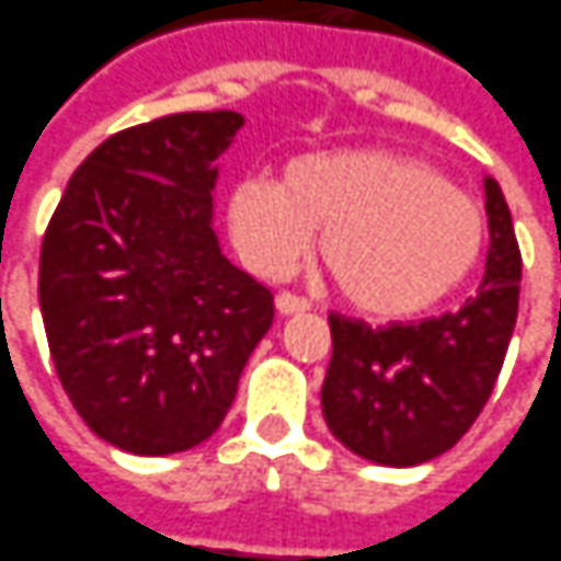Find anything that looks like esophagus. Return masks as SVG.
Returning a JSON list of instances; mask_svg holds the SVG:
<instances>
[{"label":"esophagus","mask_w":561,"mask_h":561,"mask_svg":"<svg viewBox=\"0 0 561 561\" xmlns=\"http://www.w3.org/2000/svg\"><path fill=\"white\" fill-rule=\"evenodd\" d=\"M274 306H277V311L280 314H299V311H308V299H302V296H296V293H277V299H274Z\"/></svg>","instance_id":"esophagus-1"}]
</instances>
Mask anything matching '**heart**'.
<instances>
[{
	"label": "heart",
	"mask_w": 561,
	"mask_h": 561,
	"mask_svg": "<svg viewBox=\"0 0 561 561\" xmlns=\"http://www.w3.org/2000/svg\"><path fill=\"white\" fill-rule=\"evenodd\" d=\"M228 225L268 277L287 274L324 228L321 259L342 299L374 318L435 306L484 250L479 203L430 163L382 148L308 153L280 179L250 175L231 187Z\"/></svg>",
	"instance_id": "1"
}]
</instances>
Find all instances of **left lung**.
<instances>
[{
  "mask_svg": "<svg viewBox=\"0 0 561 561\" xmlns=\"http://www.w3.org/2000/svg\"><path fill=\"white\" fill-rule=\"evenodd\" d=\"M484 197L491 250L460 311L389 327L330 314L321 408L330 432L364 460L426 463L463 438L494 392L516 327L522 255L494 179H484Z\"/></svg>",
  "mask_w": 561,
  "mask_h": 561,
  "instance_id": "obj_1",
  "label": "left lung"
}]
</instances>
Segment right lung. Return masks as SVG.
I'll list each match as a JSON object with an SVG mask.
<instances>
[{"label": "right lung", "mask_w": 561, "mask_h": 561, "mask_svg": "<svg viewBox=\"0 0 561 561\" xmlns=\"http://www.w3.org/2000/svg\"><path fill=\"white\" fill-rule=\"evenodd\" d=\"M243 126L191 111L101 141L39 253V308L64 392L98 438L141 457L219 430L274 321L265 284L221 255L216 160Z\"/></svg>", "instance_id": "obj_1"}]
</instances>
